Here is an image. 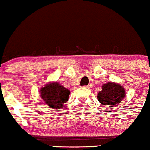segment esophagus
<instances>
[{
	"instance_id": "1",
	"label": "esophagus",
	"mask_w": 150,
	"mask_h": 150,
	"mask_svg": "<svg viewBox=\"0 0 150 150\" xmlns=\"http://www.w3.org/2000/svg\"><path fill=\"white\" fill-rule=\"evenodd\" d=\"M85 87H86V88H90L91 87V84H88V85H87V86H86Z\"/></svg>"
}]
</instances>
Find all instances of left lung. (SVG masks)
<instances>
[{
  "label": "left lung",
  "mask_w": 150,
  "mask_h": 150,
  "mask_svg": "<svg viewBox=\"0 0 150 150\" xmlns=\"http://www.w3.org/2000/svg\"><path fill=\"white\" fill-rule=\"evenodd\" d=\"M125 96V91L122 86L110 82L102 86V90L98 95V99L103 105L115 107L121 103Z\"/></svg>",
  "instance_id": "1"
}]
</instances>
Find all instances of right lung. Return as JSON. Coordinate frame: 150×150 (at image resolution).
<instances>
[{"label":"right lung","mask_w":150,"mask_h":150,"mask_svg":"<svg viewBox=\"0 0 150 150\" xmlns=\"http://www.w3.org/2000/svg\"><path fill=\"white\" fill-rule=\"evenodd\" d=\"M70 91L58 83L46 85L40 89V96L48 107L60 109L68 100Z\"/></svg>","instance_id":"add662e5"}]
</instances>
